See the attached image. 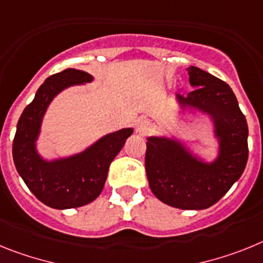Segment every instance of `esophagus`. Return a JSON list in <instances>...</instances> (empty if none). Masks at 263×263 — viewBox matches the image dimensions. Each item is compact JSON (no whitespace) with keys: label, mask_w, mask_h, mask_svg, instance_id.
I'll list each match as a JSON object with an SVG mask.
<instances>
[{"label":"esophagus","mask_w":263,"mask_h":263,"mask_svg":"<svg viewBox=\"0 0 263 263\" xmlns=\"http://www.w3.org/2000/svg\"><path fill=\"white\" fill-rule=\"evenodd\" d=\"M152 129H154V125L147 119H141L136 124V134L140 135V136H145V135L151 134Z\"/></svg>","instance_id":"obj_1"}]
</instances>
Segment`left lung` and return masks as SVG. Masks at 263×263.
Returning a JSON list of instances; mask_svg holds the SVG:
<instances>
[{"mask_svg": "<svg viewBox=\"0 0 263 263\" xmlns=\"http://www.w3.org/2000/svg\"><path fill=\"white\" fill-rule=\"evenodd\" d=\"M195 90L176 95L179 115L192 112L209 119L217 141L216 156L206 159L179 136L147 139L145 171L149 188L161 202L179 209L200 211L220 200L241 177L248 163V123L229 84L189 66Z\"/></svg>", "mask_w": 263, "mask_h": 263, "instance_id": "obj_1", "label": "left lung"}]
</instances>
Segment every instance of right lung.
I'll use <instances>...</instances> for the list:
<instances>
[{"mask_svg":"<svg viewBox=\"0 0 263 263\" xmlns=\"http://www.w3.org/2000/svg\"><path fill=\"white\" fill-rule=\"evenodd\" d=\"M93 77L67 68L43 82L33 102L18 120L13 140V160L18 175L41 202L54 209H72L92 202L102 193L109 164L134 132H109L81 152L46 159L38 151L43 118L57 95L74 86L91 83Z\"/></svg>","mask_w":263,"mask_h":263,"instance_id":"add662e5","label":"right lung"}]
</instances>
